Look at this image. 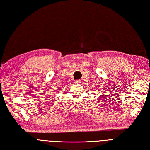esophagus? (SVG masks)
Instances as JSON below:
<instances>
[{"mask_svg": "<svg viewBox=\"0 0 150 150\" xmlns=\"http://www.w3.org/2000/svg\"><path fill=\"white\" fill-rule=\"evenodd\" d=\"M81 82V81L80 80H75V81H74V83L75 84H79V83H80Z\"/></svg>", "mask_w": 150, "mask_h": 150, "instance_id": "1", "label": "esophagus"}]
</instances>
